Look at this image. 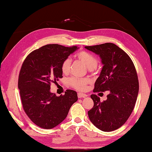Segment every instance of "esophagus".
<instances>
[{
    "mask_svg": "<svg viewBox=\"0 0 152 152\" xmlns=\"http://www.w3.org/2000/svg\"><path fill=\"white\" fill-rule=\"evenodd\" d=\"M86 96H88V95H86V94H84V93H78V97H79V98H86Z\"/></svg>",
    "mask_w": 152,
    "mask_h": 152,
    "instance_id": "34e87169",
    "label": "esophagus"
}]
</instances>
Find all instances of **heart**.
Instances as JSON below:
<instances>
[{"mask_svg":"<svg viewBox=\"0 0 152 152\" xmlns=\"http://www.w3.org/2000/svg\"><path fill=\"white\" fill-rule=\"evenodd\" d=\"M75 57L90 70H93L96 68L97 65V59L93 54L86 51H80L77 53ZM70 65L71 61L69 59H66L63 61V62L61 64V71L64 74H67L69 72ZM89 80L88 79L73 77L69 80V83L72 85V87L83 91L86 89V85L89 83Z\"/></svg>","mask_w":152,"mask_h":152,"instance_id":"obj_1","label":"heart"}]
</instances>
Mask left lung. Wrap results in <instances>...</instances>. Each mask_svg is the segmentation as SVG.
Masks as SVG:
<instances>
[{
  "label": "left lung",
  "instance_id": "8db88e82",
  "mask_svg": "<svg viewBox=\"0 0 152 152\" xmlns=\"http://www.w3.org/2000/svg\"><path fill=\"white\" fill-rule=\"evenodd\" d=\"M99 56L103 65L94 92L109 91L107 100L91 95L93 107L88 112L90 121L104 132H111L124 125L132 113L139 92V82L132 61L115 44L106 43L85 47Z\"/></svg>",
  "mask_w": 152,
  "mask_h": 152
}]
</instances>
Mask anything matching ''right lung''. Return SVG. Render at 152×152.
I'll return each mask as SVG.
<instances>
[{
    "instance_id": "1",
    "label": "right lung",
    "mask_w": 152,
    "mask_h": 152,
    "mask_svg": "<svg viewBox=\"0 0 152 152\" xmlns=\"http://www.w3.org/2000/svg\"><path fill=\"white\" fill-rule=\"evenodd\" d=\"M79 48L49 44L32 52L23 61L18 86L24 110L34 124L51 129L66 118L77 93L68 89L57 96L50 91V83L63 78L61 64Z\"/></svg>"
}]
</instances>
